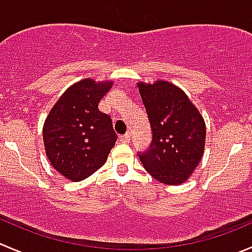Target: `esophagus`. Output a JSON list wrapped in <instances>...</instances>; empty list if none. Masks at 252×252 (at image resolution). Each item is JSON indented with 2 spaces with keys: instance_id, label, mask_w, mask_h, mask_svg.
I'll return each mask as SVG.
<instances>
[{
  "instance_id": "1",
  "label": "esophagus",
  "mask_w": 252,
  "mask_h": 252,
  "mask_svg": "<svg viewBox=\"0 0 252 252\" xmlns=\"http://www.w3.org/2000/svg\"><path fill=\"white\" fill-rule=\"evenodd\" d=\"M119 140H121L122 143H129V141H130V134L126 133L124 134V135H121L119 136Z\"/></svg>"
}]
</instances>
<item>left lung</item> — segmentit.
<instances>
[{"instance_id":"1","label":"left lung","mask_w":252,"mask_h":252,"mask_svg":"<svg viewBox=\"0 0 252 252\" xmlns=\"http://www.w3.org/2000/svg\"><path fill=\"white\" fill-rule=\"evenodd\" d=\"M151 129L150 150L139 155L144 168L158 182L181 185L203 158L206 122L178 86L163 80L138 82Z\"/></svg>"}]
</instances>
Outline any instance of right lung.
Masks as SVG:
<instances>
[{"instance_id":"1","label":"right lung","mask_w":252,"mask_h":252,"mask_svg":"<svg viewBox=\"0 0 252 252\" xmlns=\"http://www.w3.org/2000/svg\"><path fill=\"white\" fill-rule=\"evenodd\" d=\"M113 81L84 79L71 85L46 116L43 141L50 165L72 182L85 180L107 161L117 141L111 117L98 103Z\"/></svg>"}]
</instances>
